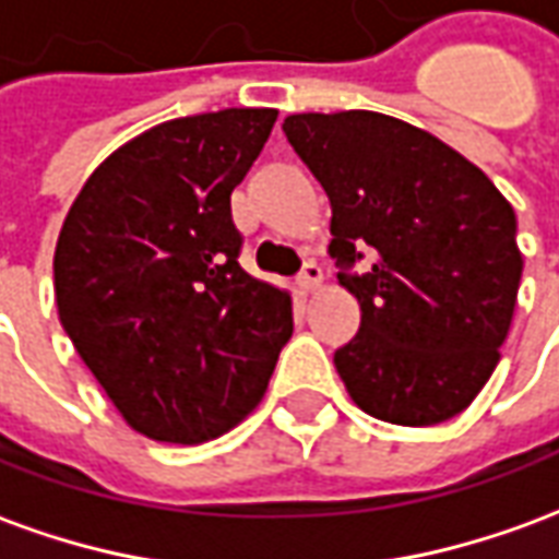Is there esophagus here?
Here are the masks:
<instances>
[{"instance_id": "esophagus-1", "label": "esophagus", "mask_w": 559, "mask_h": 559, "mask_svg": "<svg viewBox=\"0 0 559 559\" xmlns=\"http://www.w3.org/2000/svg\"><path fill=\"white\" fill-rule=\"evenodd\" d=\"M321 280H324V276H321V267L316 262L304 264V271H300V276H297V283H300L304 292H316V288L321 285Z\"/></svg>"}]
</instances>
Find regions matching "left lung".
Wrapping results in <instances>:
<instances>
[{
  "label": "left lung",
  "mask_w": 559,
  "mask_h": 559,
  "mask_svg": "<svg viewBox=\"0 0 559 559\" xmlns=\"http://www.w3.org/2000/svg\"><path fill=\"white\" fill-rule=\"evenodd\" d=\"M283 130L328 193L330 255L360 304L357 336L333 354L348 396L396 426L462 414L515 312L512 205L459 151L393 116L300 112ZM366 246L376 262L357 275Z\"/></svg>",
  "instance_id": "8db88e82"
}]
</instances>
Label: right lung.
<instances>
[{"label": "right lung", "instance_id": "add662e5", "mask_svg": "<svg viewBox=\"0 0 559 559\" xmlns=\"http://www.w3.org/2000/svg\"><path fill=\"white\" fill-rule=\"evenodd\" d=\"M276 109L163 121L112 151L64 217L52 259L73 348L130 429L202 443L238 426L292 336V297L240 267L231 190Z\"/></svg>", "mask_w": 559, "mask_h": 559}]
</instances>
